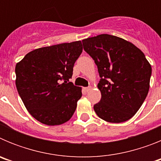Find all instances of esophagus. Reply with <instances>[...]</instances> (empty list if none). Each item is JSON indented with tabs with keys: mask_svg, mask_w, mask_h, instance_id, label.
Masks as SVG:
<instances>
[{
	"mask_svg": "<svg viewBox=\"0 0 161 161\" xmlns=\"http://www.w3.org/2000/svg\"><path fill=\"white\" fill-rule=\"evenodd\" d=\"M91 89H92V87H91V86H89V87L84 88V89H85V92H89V90H91Z\"/></svg>",
	"mask_w": 161,
	"mask_h": 161,
	"instance_id": "34e87169",
	"label": "esophagus"
}]
</instances>
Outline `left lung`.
I'll return each instance as SVG.
<instances>
[{
  "label": "left lung",
  "mask_w": 161,
  "mask_h": 161,
  "mask_svg": "<svg viewBox=\"0 0 161 161\" xmlns=\"http://www.w3.org/2000/svg\"><path fill=\"white\" fill-rule=\"evenodd\" d=\"M84 50L97 66L100 102L93 106L98 117L119 123L131 119L141 107L150 86L152 67L131 42L114 35L82 40Z\"/></svg>",
  "instance_id": "1"
}]
</instances>
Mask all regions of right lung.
<instances>
[{"mask_svg": "<svg viewBox=\"0 0 161 161\" xmlns=\"http://www.w3.org/2000/svg\"><path fill=\"white\" fill-rule=\"evenodd\" d=\"M82 50L80 41L44 47L26 54L16 64L19 96L38 122L60 125L73 115L82 93L69 79Z\"/></svg>", "mask_w": 161, "mask_h": 161, "instance_id": "obj_1", "label": "right lung"}]
</instances>
